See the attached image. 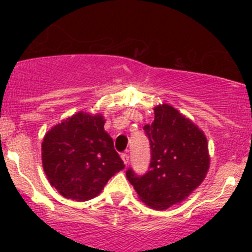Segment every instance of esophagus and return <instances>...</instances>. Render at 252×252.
I'll use <instances>...</instances> for the list:
<instances>
[{
	"label": "esophagus",
	"mask_w": 252,
	"mask_h": 252,
	"mask_svg": "<svg viewBox=\"0 0 252 252\" xmlns=\"http://www.w3.org/2000/svg\"><path fill=\"white\" fill-rule=\"evenodd\" d=\"M121 157H122V159H123L124 164H126H126H128V162H129V156L126 154H123Z\"/></svg>",
	"instance_id": "34e87169"
}]
</instances>
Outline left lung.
<instances>
[{"label":"left lung","instance_id":"1","mask_svg":"<svg viewBox=\"0 0 252 252\" xmlns=\"http://www.w3.org/2000/svg\"><path fill=\"white\" fill-rule=\"evenodd\" d=\"M155 119L144 130L149 136L151 162L147 173L126 171L139 199L154 210L180 204L204 182L210 168L204 131L168 103L154 108Z\"/></svg>","mask_w":252,"mask_h":252}]
</instances>
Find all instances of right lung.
<instances>
[{
	"label": "right lung",
	"mask_w": 252,
	"mask_h": 252,
	"mask_svg": "<svg viewBox=\"0 0 252 252\" xmlns=\"http://www.w3.org/2000/svg\"><path fill=\"white\" fill-rule=\"evenodd\" d=\"M102 114L78 112L53 126L41 144L42 167L62 196L88 201L124 168Z\"/></svg>",
	"instance_id": "obj_1"
}]
</instances>
